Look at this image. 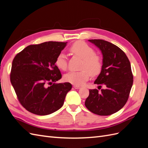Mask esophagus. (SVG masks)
<instances>
[{
    "label": "esophagus",
    "instance_id": "1",
    "mask_svg": "<svg viewBox=\"0 0 148 148\" xmlns=\"http://www.w3.org/2000/svg\"><path fill=\"white\" fill-rule=\"evenodd\" d=\"M73 88H75V89H80V86H76V85H74L73 86Z\"/></svg>",
    "mask_w": 148,
    "mask_h": 148
}]
</instances>
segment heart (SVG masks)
<instances>
[{
	"label": "heart",
	"mask_w": 148,
	"mask_h": 148,
	"mask_svg": "<svg viewBox=\"0 0 148 148\" xmlns=\"http://www.w3.org/2000/svg\"><path fill=\"white\" fill-rule=\"evenodd\" d=\"M73 54L81 57L83 59L79 71H70L64 76L66 82L76 86H82L89 79L90 75L95 76L101 72L102 66L101 58L96 54L94 49L83 42H77L70 48ZM56 65L62 70H66L68 67L66 56L61 52L57 56Z\"/></svg>",
	"instance_id": "obj_1"
}]
</instances>
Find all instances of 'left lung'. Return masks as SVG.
<instances>
[{"mask_svg":"<svg viewBox=\"0 0 148 148\" xmlns=\"http://www.w3.org/2000/svg\"><path fill=\"white\" fill-rule=\"evenodd\" d=\"M88 41L99 48L102 54V69L94 83L104 85L105 89L101 91L90 89L85 106L97 115L113 114L122 109L128 99L133 82L130 62L122 49L112 43L102 39Z\"/></svg>","mask_w":148,"mask_h":148,"instance_id":"8db88e82","label":"left lung"}]
</instances>
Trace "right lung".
<instances>
[{"label": "right lung", "mask_w": 148, "mask_h": 148, "mask_svg": "<svg viewBox=\"0 0 148 148\" xmlns=\"http://www.w3.org/2000/svg\"><path fill=\"white\" fill-rule=\"evenodd\" d=\"M66 44L49 41L30 45L13 59L10 82L21 104L30 112L46 115L64 105L72 86L53 83L62 78L56 61Z\"/></svg>", "instance_id": "obj_1"}]
</instances>
